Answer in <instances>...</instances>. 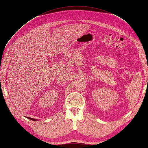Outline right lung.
<instances>
[{
	"label": "right lung",
	"instance_id": "1",
	"mask_svg": "<svg viewBox=\"0 0 148 148\" xmlns=\"http://www.w3.org/2000/svg\"><path fill=\"white\" fill-rule=\"evenodd\" d=\"M27 118H29V119H31V120H32V121H36V120H37V119H34V118H29V117H28Z\"/></svg>",
	"mask_w": 148,
	"mask_h": 148
}]
</instances>
